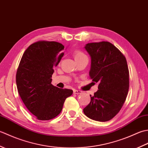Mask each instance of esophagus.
Returning <instances> with one entry per match:
<instances>
[{
  "label": "esophagus",
  "mask_w": 148,
  "mask_h": 148,
  "mask_svg": "<svg viewBox=\"0 0 148 148\" xmlns=\"http://www.w3.org/2000/svg\"><path fill=\"white\" fill-rule=\"evenodd\" d=\"M73 93L74 94H77V95H78V94H80V93H82V91L81 90H73Z\"/></svg>",
  "instance_id": "esophagus-1"
}]
</instances>
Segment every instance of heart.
<instances>
[{"label":"heart","mask_w":148,"mask_h":148,"mask_svg":"<svg viewBox=\"0 0 148 148\" xmlns=\"http://www.w3.org/2000/svg\"><path fill=\"white\" fill-rule=\"evenodd\" d=\"M74 56L75 60H76L81 57H84V56H86V55H84V53L83 51H81V50L76 49L74 52Z\"/></svg>","instance_id":"1"}]
</instances>
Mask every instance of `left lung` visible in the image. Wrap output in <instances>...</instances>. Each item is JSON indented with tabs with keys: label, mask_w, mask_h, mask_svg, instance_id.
I'll use <instances>...</instances> for the list:
<instances>
[{
	"label": "left lung",
	"mask_w": 148,
	"mask_h": 148,
	"mask_svg": "<svg viewBox=\"0 0 148 148\" xmlns=\"http://www.w3.org/2000/svg\"><path fill=\"white\" fill-rule=\"evenodd\" d=\"M85 49L92 58L90 77L99 83L98 90L83 112L87 117L108 121L120 111L129 89V71L123 54L109 42L88 43Z\"/></svg>",
	"instance_id": "1"
}]
</instances>
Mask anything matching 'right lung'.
<instances>
[{
	"instance_id": "add662e5",
	"label": "right lung",
	"mask_w": 148,
	"mask_h": 148,
	"mask_svg": "<svg viewBox=\"0 0 148 148\" xmlns=\"http://www.w3.org/2000/svg\"><path fill=\"white\" fill-rule=\"evenodd\" d=\"M64 46L55 41L39 40L29 46L16 76L18 92L28 110L39 120H49L61 112L65 99L73 91L51 84L55 67L64 56Z\"/></svg>"
}]
</instances>
